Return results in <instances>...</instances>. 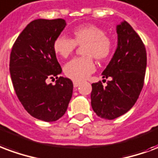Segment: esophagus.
<instances>
[{"instance_id":"34e87169","label":"esophagus","mask_w":158,"mask_h":158,"mask_svg":"<svg viewBox=\"0 0 158 158\" xmlns=\"http://www.w3.org/2000/svg\"><path fill=\"white\" fill-rule=\"evenodd\" d=\"M79 85H80V83L77 82V81H73V87H74V88L79 87Z\"/></svg>"}]
</instances>
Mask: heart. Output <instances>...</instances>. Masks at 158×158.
Returning a JSON list of instances; mask_svg holds the SVG:
<instances>
[{"label": "heart", "mask_w": 158, "mask_h": 158, "mask_svg": "<svg viewBox=\"0 0 158 158\" xmlns=\"http://www.w3.org/2000/svg\"><path fill=\"white\" fill-rule=\"evenodd\" d=\"M73 38L60 35L53 42V50L58 55L66 58L75 50L77 46H83L84 57L72 59L65 64V75L75 81L87 79L95 69L94 57L97 61H105L111 55L112 40L106 36L102 28L93 24L76 27L72 31Z\"/></svg>", "instance_id": "b5f03b06"}]
</instances>
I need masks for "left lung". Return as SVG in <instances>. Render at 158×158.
<instances>
[{"instance_id": "left-lung-1", "label": "left lung", "mask_w": 158, "mask_h": 158, "mask_svg": "<svg viewBox=\"0 0 158 158\" xmlns=\"http://www.w3.org/2000/svg\"><path fill=\"white\" fill-rule=\"evenodd\" d=\"M117 48L103 78H111L104 87L93 83L91 106L96 115L113 120L132 108L143 88L147 68V52L141 37L129 23L117 26ZM106 80V79H104Z\"/></svg>"}]
</instances>
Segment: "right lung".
I'll return each mask as SVG.
<instances>
[{
    "instance_id": "right-lung-1",
    "label": "right lung",
    "mask_w": 158,
    "mask_h": 158,
    "mask_svg": "<svg viewBox=\"0 0 158 158\" xmlns=\"http://www.w3.org/2000/svg\"><path fill=\"white\" fill-rule=\"evenodd\" d=\"M66 26L64 19H37L27 26L14 43L10 56V73L17 98L29 114L52 122L66 112L73 82L58 75L62 72L53 42ZM57 79L55 85L47 83Z\"/></svg>"
}]
</instances>
